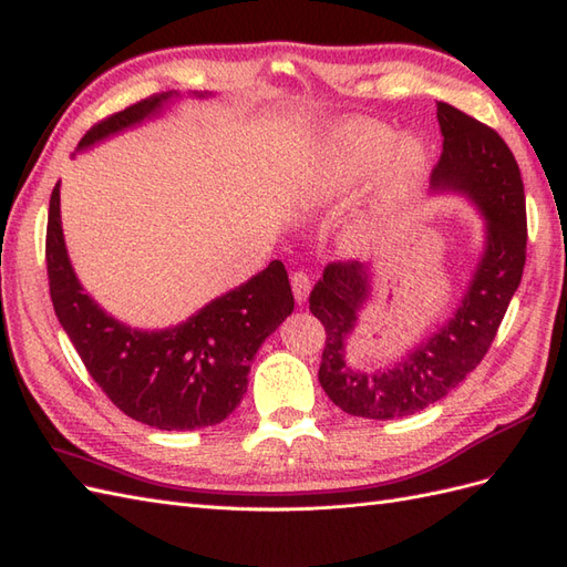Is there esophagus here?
Instances as JSON below:
<instances>
[{
	"mask_svg": "<svg viewBox=\"0 0 567 567\" xmlns=\"http://www.w3.org/2000/svg\"><path fill=\"white\" fill-rule=\"evenodd\" d=\"M290 286H293V296H296L298 305H302L307 300V296H310V290H312L310 274H307V271H296L293 277H290Z\"/></svg>",
	"mask_w": 567,
	"mask_h": 567,
	"instance_id": "esophagus-1",
	"label": "esophagus"
}]
</instances>
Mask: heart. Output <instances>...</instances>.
Listing matches in <instances>:
<instances>
[{
  "label": "heart",
  "instance_id": "heart-1",
  "mask_svg": "<svg viewBox=\"0 0 567 567\" xmlns=\"http://www.w3.org/2000/svg\"><path fill=\"white\" fill-rule=\"evenodd\" d=\"M392 134L381 132V130H371L364 132L357 140L342 144L338 148H333V153L326 158L319 167H315L310 177L305 182V192L312 200H333L340 196H348L350 192H354L357 184L364 179L367 169L371 167V163L385 153L392 146ZM423 153L419 151V146L409 144L402 148L400 156V177L409 179L411 173L421 165ZM385 225L383 219H371L359 225L354 238L357 241H367V238L375 231H381Z\"/></svg>",
  "mask_w": 567,
  "mask_h": 567
}]
</instances>
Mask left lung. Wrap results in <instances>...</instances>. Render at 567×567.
<instances>
[{
    "instance_id": "1",
    "label": "left lung",
    "mask_w": 567,
    "mask_h": 567,
    "mask_svg": "<svg viewBox=\"0 0 567 567\" xmlns=\"http://www.w3.org/2000/svg\"><path fill=\"white\" fill-rule=\"evenodd\" d=\"M437 120L444 142L431 188L475 205L485 219V250L447 323L375 371L348 362V340L373 290L371 265L352 260L323 269L310 296V310L326 329L319 383L352 416L402 419L442 400L483 362L523 279L527 217L516 158L492 127L442 101Z\"/></svg>"
}]
</instances>
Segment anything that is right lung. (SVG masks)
I'll use <instances>...</instances> for the list:
<instances>
[{
	"label": "right lung",
	"instance_id": "1",
	"mask_svg": "<svg viewBox=\"0 0 567 567\" xmlns=\"http://www.w3.org/2000/svg\"><path fill=\"white\" fill-rule=\"evenodd\" d=\"M175 99L179 92L153 94L101 120L82 136L78 151L161 115ZM59 186L51 192L47 221L49 293L96 385L123 414L161 431H196L225 421L248 390L252 357L293 312L286 267L271 260L267 269L177 326L132 329L82 288L63 241Z\"/></svg>",
	"mask_w": 567,
	"mask_h": 567
}]
</instances>
